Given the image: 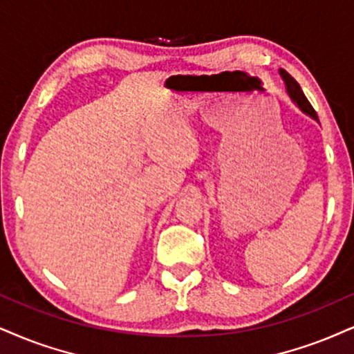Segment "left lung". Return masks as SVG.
Segmentation results:
<instances>
[{
	"label": "left lung",
	"instance_id": "left-lung-1",
	"mask_svg": "<svg viewBox=\"0 0 354 354\" xmlns=\"http://www.w3.org/2000/svg\"><path fill=\"white\" fill-rule=\"evenodd\" d=\"M279 73H281L283 84H286V90H287V93H289V97L292 98V102L297 104V106L305 113V115H308L310 118H313L315 121H318V116H317L315 110H313L312 104L308 103V100L305 98L304 91H302V88H300V85L297 84V82H295V78L290 77L289 73H287L286 71H282V68L279 71Z\"/></svg>",
	"mask_w": 354,
	"mask_h": 354
}]
</instances>
